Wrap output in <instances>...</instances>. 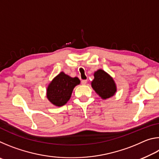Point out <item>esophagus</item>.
<instances>
[{"label": "esophagus", "instance_id": "obj_1", "mask_svg": "<svg viewBox=\"0 0 159 159\" xmlns=\"http://www.w3.org/2000/svg\"><path fill=\"white\" fill-rule=\"evenodd\" d=\"M81 83L83 85H85L87 83V80H81Z\"/></svg>", "mask_w": 159, "mask_h": 159}]
</instances>
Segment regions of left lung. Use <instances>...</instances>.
<instances>
[{
  "label": "left lung",
  "mask_w": 159,
  "mask_h": 159,
  "mask_svg": "<svg viewBox=\"0 0 159 159\" xmlns=\"http://www.w3.org/2000/svg\"><path fill=\"white\" fill-rule=\"evenodd\" d=\"M95 79L91 83L95 92L102 99L111 98L116 91L115 83L112 78L105 71L99 69L94 74Z\"/></svg>",
  "instance_id": "8db88e82"
}]
</instances>
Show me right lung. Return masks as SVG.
Listing matches in <instances>:
<instances>
[{
  "label": "right lung",
  "instance_id": "1",
  "mask_svg": "<svg viewBox=\"0 0 159 159\" xmlns=\"http://www.w3.org/2000/svg\"><path fill=\"white\" fill-rule=\"evenodd\" d=\"M79 83V78H71L61 72L48 85L47 98L54 105L63 106L71 98L75 86Z\"/></svg>",
  "mask_w": 159,
  "mask_h": 159
}]
</instances>
